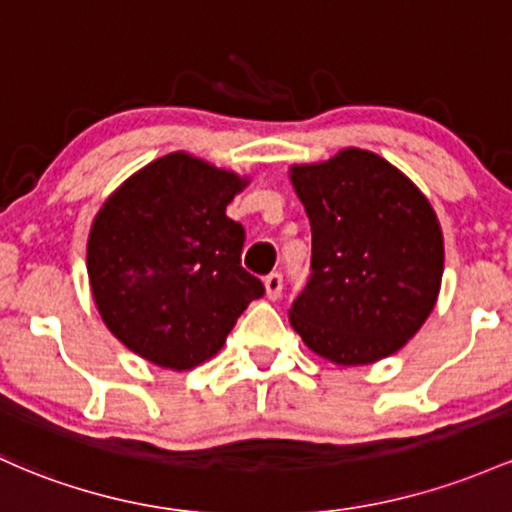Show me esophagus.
<instances>
[{
  "instance_id": "esophagus-1",
  "label": "esophagus",
  "mask_w": 512,
  "mask_h": 512,
  "mask_svg": "<svg viewBox=\"0 0 512 512\" xmlns=\"http://www.w3.org/2000/svg\"><path fill=\"white\" fill-rule=\"evenodd\" d=\"M282 289H284V279L279 272H272L265 277V296L269 301H277L279 296H282Z\"/></svg>"
}]
</instances>
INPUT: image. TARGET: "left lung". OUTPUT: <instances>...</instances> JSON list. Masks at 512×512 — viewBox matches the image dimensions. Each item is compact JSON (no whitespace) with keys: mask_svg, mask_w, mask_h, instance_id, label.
<instances>
[{"mask_svg":"<svg viewBox=\"0 0 512 512\" xmlns=\"http://www.w3.org/2000/svg\"><path fill=\"white\" fill-rule=\"evenodd\" d=\"M311 223V279L289 308L303 345L338 367L401 350L440 296L445 238L428 196L372 150L289 167Z\"/></svg>","mask_w":512,"mask_h":512,"instance_id":"left-lung-1","label":"left lung"}]
</instances>
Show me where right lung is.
I'll return each instance as SVG.
<instances>
[{
    "label": "right lung",
    "instance_id": "add662e5",
    "mask_svg": "<svg viewBox=\"0 0 512 512\" xmlns=\"http://www.w3.org/2000/svg\"><path fill=\"white\" fill-rule=\"evenodd\" d=\"M250 184L184 150L126 179L94 216L87 274L114 338L162 369L218 355L265 286L240 267L245 230L226 206Z\"/></svg>",
    "mask_w": 512,
    "mask_h": 512
}]
</instances>
